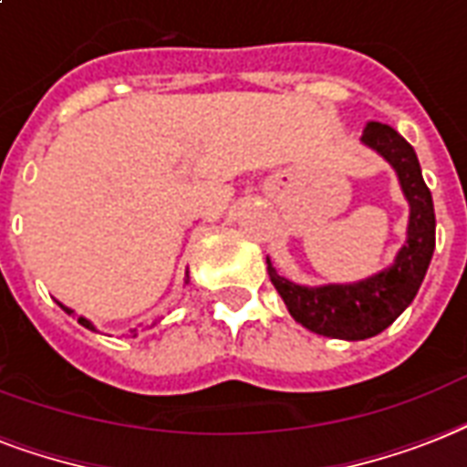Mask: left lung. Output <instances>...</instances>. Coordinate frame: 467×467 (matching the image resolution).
Masks as SVG:
<instances>
[{
  "label": "left lung",
  "mask_w": 467,
  "mask_h": 467,
  "mask_svg": "<svg viewBox=\"0 0 467 467\" xmlns=\"http://www.w3.org/2000/svg\"><path fill=\"white\" fill-rule=\"evenodd\" d=\"M360 140L395 168L404 197L410 202L407 244L400 248L395 263L360 283L305 287L277 275L267 260L270 280L290 309L292 319L314 334L346 341L378 336L411 305L436 245L433 200L421 177L414 148L392 126L378 121L365 126Z\"/></svg>",
  "instance_id": "obj_1"
}]
</instances>
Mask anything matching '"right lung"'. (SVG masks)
Returning a JSON list of instances; mask_svg holds the SVG:
<instances>
[{
    "label": "right lung",
    "mask_w": 467,
    "mask_h": 467,
    "mask_svg": "<svg viewBox=\"0 0 467 467\" xmlns=\"http://www.w3.org/2000/svg\"><path fill=\"white\" fill-rule=\"evenodd\" d=\"M184 283H187V280H184ZM57 305H60V302H57ZM60 306H63V309H65V312H67V314H72V309H67V306H65V305H60ZM78 321H79V324H82V327H87V328H95V327H92V321H87L85 317H79ZM131 334L136 336V328H131Z\"/></svg>",
    "instance_id": "right-lung-1"
}]
</instances>
